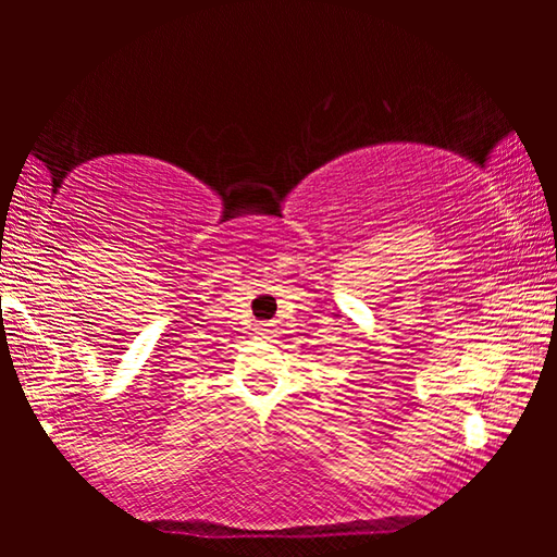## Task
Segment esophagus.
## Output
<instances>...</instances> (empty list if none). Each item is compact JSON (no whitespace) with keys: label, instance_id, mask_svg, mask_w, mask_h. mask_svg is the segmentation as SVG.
Masks as SVG:
<instances>
[{"label":"esophagus","instance_id":"obj_1","mask_svg":"<svg viewBox=\"0 0 557 557\" xmlns=\"http://www.w3.org/2000/svg\"><path fill=\"white\" fill-rule=\"evenodd\" d=\"M270 326H272V324H265V322L258 324V334H268V332H270Z\"/></svg>","mask_w":557,"mask_h":557}]
</instances>
